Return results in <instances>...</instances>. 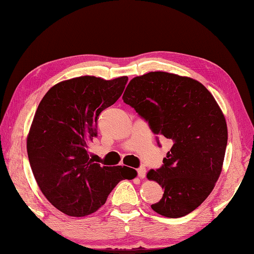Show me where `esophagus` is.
Returning <instances> with one entry per match:
<instances>
[{"instance_id":"34e87169","label":"esophagus","mask_w":254,"mask_h":254,"mask_svg":"<svg viewBox=\"0 0 254 254\" xmlns=\"http://www.w3.org/2000/svg\"><path fill=\"white\" fill-rule=\"evenodd\" d=\"M136 171H137V176H138V177H140V178H144V177H145V174H146L145 167L141 166V167H138Z\"/></svg>"}]
</instances>
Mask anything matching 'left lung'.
Segmentation results:
<instances>
[{
    "label": "left lung",
    "mask_w": 254,
    "mask_h": 254,
    "mask_svg": "<svg viewBox=\"0 0 254 254\" xmlns=\"http://www.w3.org/2000/svg\"><path fill=\"white\" fill-rule=\"evenodd\" d=\"M122 99L154 134L173 142L163 165L147 173L164 190L152 209L168 218L188 215L209 196L225 158L227 124L215 98L191 78L155 71L133 78Z\"/></svg>",
    "instance_id": "8db88e82"
}]
</instances>
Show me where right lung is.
<instances>
[{
    "label": "right lung",
    "instance_id": "right-lung-1",
    "mask_svg": "<svg viewBox=\"0 0 254 254\" xmlns=\"http://www.w3.org/2000/svg\"><path fill=\"white\" fill-rule=\"evenodd\" d=\"M127 80L83 76L59 82L35 113L27 137L29 164L45 197L68 216L97 211L119 182L136 176L127 166L93 163L88 151L98 136L99 116L121 97Z\"/></svg>",
    "mask_w": 254,
    "mask_h": 254
}]
</instances>
